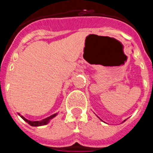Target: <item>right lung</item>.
<instances>
[{
  "label": "right lung",
  "mask_w": 153,
  "mask_h": 153,
  "mask_svg": "<svg viewBox=\"0 0 153 153\" xmlns=\"http://www.w3.org/2000/svg\"><path fill=\"white\" fill-rule=\"evenodd\" d=\"M56 114H57V113H55V114H53V115H51V117L44 119V120H40V121H30V120H27V119L24 118L23 116H20V117H21V118L24 120V121H26V122L29 125L32 126H44V125H46V124L48 123L50 121V120H51V119H53V117H56Z\"/></svg>",
  "instance_id": "obj_1"
}]
</instances>
